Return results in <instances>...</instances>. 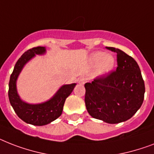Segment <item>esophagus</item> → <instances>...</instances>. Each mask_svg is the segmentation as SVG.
Wrapping results in <instances>:
<instances>
[{"instance_id":"esophagus-1","label":"esophagus","mask_w":154,"mask_h":154,"mask_svg":"<svg viewBox=\"0 0 154 154\" xmlns=\"http://www.w3.org/2000/svg\"><path fill=\"white\" fill-rule=\"evenodd\" d=\"M86 82H87V78L86 77H80L78 79V83L80 85H83Z\"/></svg>"}]
</instances>
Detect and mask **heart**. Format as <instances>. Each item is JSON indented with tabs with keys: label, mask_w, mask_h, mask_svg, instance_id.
Returning a JSON list of instances; mask_svg holds the SVG:
<instances>
[{
	"label": "heart",
	"mask_w": 154,
	"mask_h": 154,
	"mask_svg": "<svg viewBox=\"0 0 154 154\" xmlns=\"http://www.w3.org/2000/svg\"><path fill=\"white\" fill-rule=\"evenodd\" d=\"M90 63L97 67V74L103 76L108 74L113 69L115 63L114 58L111 55H107L103 51H95L89 58Z\"/></svg>",
	"instance_id": "1"
}]
</instances>
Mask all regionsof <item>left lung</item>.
Instances as JSON below:
<instances>
[{
  "instance_id": "1",
  "label": "left lung",
  "mask_w": 154,
  "mask_h": 154,
  "mask_svg": "<svg viewBox=\"0 0 154 154\" xmlns=\"http://www.w3.org/2000/svg\"><path fill=\"white\" fill-rule=\"evenodd\" d=\"M118 67L110 75L85 83V104L89 114L106 123L116 124L130 118L142 105L145 83L137 63L115 48Z\"/></svg>"
}]
</instances>
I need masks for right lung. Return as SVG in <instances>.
<instances>
[{"label": "right lung", "instance_id": "add662e5", "mask_svg": "<svg viewBox=\"0 0 154 154\" xmlns=\"http://www.w3.org/2000/svg\"><path fill=\"white\" fill-rule=\"evenodd\" d=\"M46 53L45 47H36L25 51L15 65L8 83V98L13 110L20 119L34 126H44L51 123L61 115L65 100L73 91L76 83L63 85L56 93L46 102L31 104L20 98L17 88V81L27 63L36 55Z\"/></svg>", "mask_w": 154, "mask_h": 154}]
</instances>
